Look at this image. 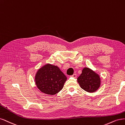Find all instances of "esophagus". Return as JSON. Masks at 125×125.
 Returning a JSON list of instances; mask_svg holds the SVG:
<instances>
[{
  "mask_svg": "<svg viewBox=\"0 0 125 125\" xmlns=\"http://www.w3.org/2000/svg\"><path fill=\"white\" fill-rule=\"evenodd\" d=\"M71 77H73V78H76V77H77V75H76V74H74L73 75H71Z\"/></svg>",
  "mask_w": 125,
  "mask_h": 125,
  "instance_id": "obj_1",
  "label": "esophagus"
}]
</instances>
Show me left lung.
<instances>
[{
  "label": "left lung",
  "mask_w": 125,
  "mask_h": 125,
  "mask_svg": "<svg viewBox=\"0 0 125 125\" xmlns=\"http://www.w3.org/2000/svg\"><path fill=\"white\" fill-rule=\"evenodd\" d=\"M77 82L83 89L89 92H94L100 87V76L88 67H84L82 73L77 78Z\"/></svg>",
  "instance_id": "1"
}]
</instances>
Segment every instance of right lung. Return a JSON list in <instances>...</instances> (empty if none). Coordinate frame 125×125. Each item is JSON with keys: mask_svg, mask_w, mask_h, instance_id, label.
Returning a JSON list of instances; mask_svg holds the SVG:
<instances>
[{"mask_svg": "<svg viewBox=\"0 0 125 125\" xmlns=\"http://www.w3.org/2000/svg\"><path fill=\"white\" fill-rule=\"evenodd\" d=\"M67 77L60 68L55 65L47 64L38 70L35 76L37 88L42 92L54 95L61 91Z\"/></svg>", "mask_w": 125, "mask_h": 125, "instance_id": "right-lung-1", "label": "right lung"}]
</instances>
